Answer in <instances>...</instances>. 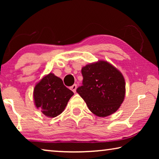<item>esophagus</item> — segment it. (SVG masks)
Wrapping results in <instances>:
<instances>
[{
    "mask_svg": "<svg viewBox=\"0 0 159 159\" xmlns=\"http://www.w3.org/2000/svg\"><path fill=\"white\" fill-rule=\"evenodd\" d=\"M76 88H77V85H76V84H74L73 85L71 86V90L73 91L74 93H76Z\"/></svg>",
    "mask_w": 159,
    "mask_h": 159,
    "instance_id": "obj_1",
    "label": "esophagus"
}]
</instances>
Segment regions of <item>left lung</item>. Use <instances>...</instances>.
Masks as SVG:
<instances>
[{
    "label": "left lung",
    "instance_id": "obj_1",
    "mask_svg": "<svg viewBox=\"0 0 159 159\" xmlns=\"http://www.w3.org/2000/svg\"><path fill=\"white\" fill-rule=\"evenodd\" d=\"M82 85L76 92L88 109L99 117L112 114L123 103L125 83L122 74L105 61L88 64L81 69Z\"/></svg>",
    "mask_w": 159,
    "mask_h": 159
}]
</instances>
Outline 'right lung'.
Masks as SVG:
<instances>
[{"label":"right lung","instance_id":"add662e5","mask_svg":"<svg viewBox=\"0 0 159 159\" xmlns=\"http://www.w3.org/2000/svg\"><path fill=\"white\" fill-rule=\"evenodd\" d=\"M74 95L64 85L62 80L52 73L43 78L34 90V99L37 109L51 118L62 112L69 99Z\"/></svg>","mask_w":159,"mask_h":159}]
</instances>
